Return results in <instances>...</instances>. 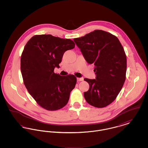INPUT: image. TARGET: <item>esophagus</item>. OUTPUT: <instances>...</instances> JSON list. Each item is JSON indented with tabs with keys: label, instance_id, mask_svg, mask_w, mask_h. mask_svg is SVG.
<instances>
[{
	"label": "esophagus",
	"instance_id": "1",
	"mask_svg": "<svg viewBox=\"0 0 148 148\" xmlns=\"http://www.w3.org/2000/svg\"><path fill=\"white\" fill-rule=\"evenodd\" d=\"M77 81H79V82H82V81H83L84 80V79L83 78V77H80V78H77Z\"/></svg>",
	"mask_w": 148,
	"mask_h": 148
}]
</instances>
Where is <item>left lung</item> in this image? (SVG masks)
Wrapping results in <instances>:
<instances>
[{
  "instance_id": "1",
  "label": "left lung",
  "mask_w": 148,
  "mask_h": 148,
  "mask_svg": "<svg viewBox=\"0 0 148 148\" xmlns=\"http://www.w3.org/2000/svg\"><path fill=\"white\" fill-rule=\"evenodd\" d=\"M73 41L86 62L95 65L96 79H84L89 85L84 93L85 99L95 107H106L116 99L126 79L124 49L116 36L99 29Z\"/></svg>"
}]
</instances>
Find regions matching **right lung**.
<instances>
[{
  "instance_id": "add662e5",
  "label": "right lung",
  "mask_w": 148,
  "mask_h": 148,
  "mask_svg": "<svg viewBox=\"0 0 148 148\" xmlns=\"http://www.w3.org/2000/svg\"><path fill=\"white\" fill-rule=\"evenodd\" d=\"M72 40L51 35H38L27 42L21 56V75L27 90L37 103L48 110H56L68 103L77 79L73 75L54 73L64 52L75 48Z\"/></svg>"
}]
</instances>
